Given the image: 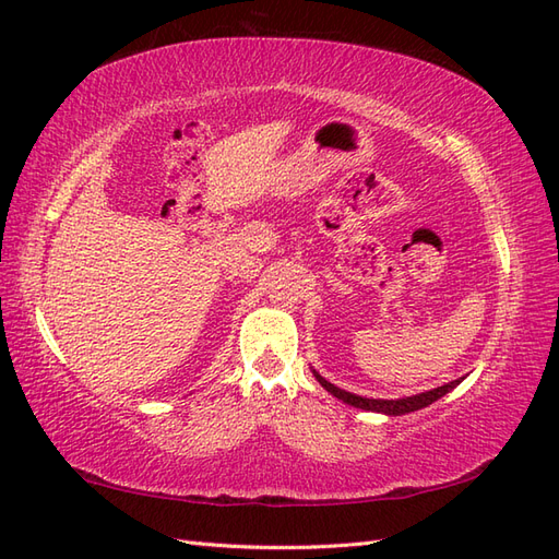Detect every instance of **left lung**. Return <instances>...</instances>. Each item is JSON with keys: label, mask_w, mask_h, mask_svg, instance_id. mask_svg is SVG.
Here are the masks:
<instances>
[{"label": "left lung", "mask_w": 559, "mask_h": 559, "mask_svg": "<svg viewBox=\"0 0 559 559\" xmlns=\"http://www.w3.org/2000/svg\"><path fill=\"white\" fill-rule=\"evenodd\" d=\"M313 376H317V380L321 382V388L331 392L333 396L342 399V402L354 406V408H364V411H376V413H388V416H404V413H411V411H418V408H425L429 404H435L437 399H441L447 392H451L455 384H461V380H453L449 384H441V388L437 390H429V392H423V394H416V396H406V399H366V396H356L352 392H345L335 388V384L328 382L325 378H321L317 370H313Z\"/></svg>", "instance_id": "1"}]
</instances>
